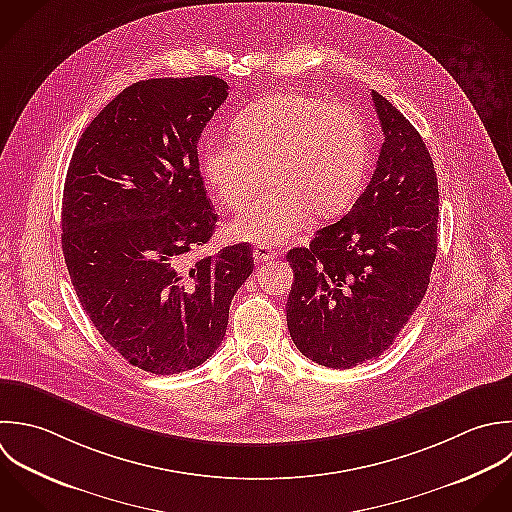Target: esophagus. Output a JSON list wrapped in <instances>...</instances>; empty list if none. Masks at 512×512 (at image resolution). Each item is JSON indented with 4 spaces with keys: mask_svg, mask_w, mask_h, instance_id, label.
I'll return each mask as SVG.
<instances>
[{
    "mask_svg": "<svg viewBox=\"0 0 512 512\" xmlns=\"http://www.w3.org/2000/svg\"><path fill=\"white\" fill-rule=\"evenodd\" d=\"M253 257H255V263H265V261L275 259V253L271 251L269 245H257L253 249Z\"/></svg>",
    "mask_w": 512,
    "mask_h": 512,
    "instance_id": "esophagus-1",
    "label": "esophagus"
}]
</instances>
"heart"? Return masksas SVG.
I'll return each mask as SVG.
<instances>
[{
	"label": "heart",
	"instance_id": "b5f03b06",
	"mask_svg": "<svg viewBox=\"0 0 512 512\" xmlns=\"http://www.w3.org/2000/svg\"><path fill=\"white\" fill-rule=\"evenodd\" d=\"M235 137L201 147V167L217 199L241 211L267 171L271 189L231 225L241 241L275 245L305 227L309 213L329 217L359 193L371 157L365 121L343 103L277 93L245 107Z\"/></svg>",
	"mask_w": 512,
	"mask_h": 512
}]
</instances>
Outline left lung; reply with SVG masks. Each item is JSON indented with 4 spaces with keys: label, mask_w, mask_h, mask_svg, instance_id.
Listing matches in <instances>:
<instances>
[{
    "label": "left lung",
    "mask_w": 512,
    "mask_h": 512,
    "mask_svg": "<svg viewBox=\"0 0 512 512\" xmlns=\"http://www.w3.org/2000/svg\"><path fill=\"white\" fill-rule=\"evenodd\" d=\"M385 135L351 211L287 261L295 283L287 327L297 349L329 369L381 357L421 305L437 257L439 185L411 121L375 89Z\"/></svg>",
    "instance_id": "obj_1"
}]
</instances>
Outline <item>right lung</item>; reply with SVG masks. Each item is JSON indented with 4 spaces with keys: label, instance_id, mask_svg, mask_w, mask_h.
Segmentation results:
<instances>
[{
    "label": "right lung",
    "instance_id": "right-lung-1",
    "mask_svg": "<svg viewBox=\"0 0 512 512\" xmlns=\"http://www.w3.org/2000/svg\"><path fill=\"white\" fill-rule=\"evenodd\" d=\"M227 89L215 75L137 81L85 127L67 169L61 247L73 289L99 335L153 375L217 351L253 273L247 243L187 259L217 223L197 143Z\"/></svg>",
    "mask_w": 512,
    "mask_h": 512
}]
</instances>
